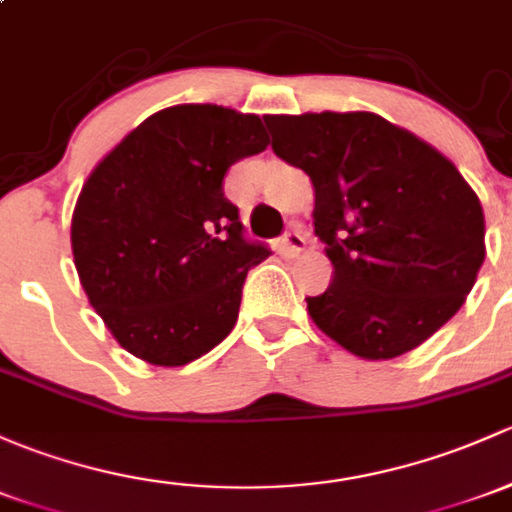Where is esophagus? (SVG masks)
<instances>
[{
  "label": "esophagus",
  "instance_id": "34e87169",
  "mask_svg": "<svg viewBox=\"0 0 512 512\" xmlns=\"http://www.w3.org/2000/svg\"><path fill=\"white\" fill-rule=\"evenodd\" d=\"M306 245V238L301 235V230H287V233L282 235V240H279V250L284 252V255H297V252L304 250Z\"/></svg>",
  "mask_w": 512,
  "mask_h": 512
}]
</instances>
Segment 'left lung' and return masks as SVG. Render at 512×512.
I'll return each mask as SVG.
<instances>
[{
    "mask_svg": "<svg viewBox=\"0 0 512 512\" xmlns=\"http://www.w3.org/2000/svg\"><path fill=\"white\" fill-rule=\"evenodd\" d=\"M272 149L314 186L331 284L306 297L346 351L387 360L439 331L476 284L486 225L473 188L434 147L373 112L267 115Z\"/></svg>",
    "mask_w": 512,
    "mask_h": 512,
    "instance_id": "left-lung-1",
    "label": "left lung"
}]
</instances>
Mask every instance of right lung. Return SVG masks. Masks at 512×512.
Masks as SVG:
<instances>
[{
  "label": "right lung",
  "instance_id": "1",
  "mask_svg": "<svg viewBox=\"0 0 512 512\" xmlns=\"http://www.w3.org/2000/svg\"><path fill=\"white\" fill-rule=\"evenodd\" d=\"M267 144L257 115L176 105L95 166L73 213V260L125 351L176 368L233 331L247 272L270 247L245 238L223 176Z\"/></svg>",
  "mask_w": 512,
  "mask_h": 512
}]
</instances>
